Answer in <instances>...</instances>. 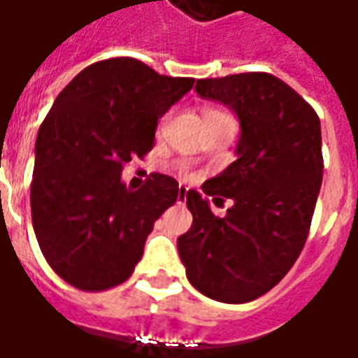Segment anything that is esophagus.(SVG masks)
Listing matches in <instances>:
<instances>
[{
	"instance_id": "34e87169",
	"label": "esophagus",
	"mask_w": 358,
	"mask_h": 358,
	"mask_svg": "<svg viewBox=\"0 0 358 358\" xmlns=\"http://www.w3.org/2000/svg\"><path fill=\"white\" fill-rule=\"evenodd\" d=\"M186 195H187V187L186 186H180L178 187V203L184 201V199H186Z\"/></svg>"
}]
</instances>
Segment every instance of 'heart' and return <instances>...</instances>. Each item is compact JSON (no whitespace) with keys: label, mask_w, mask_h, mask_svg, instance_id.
I'll list each match as a JSON object with an SVG mask.
<instances>
[{"label":"heart","mask_w":358,"mask_h":358,"mask_svg":"<svg viewBox=\"0 0 358 358\" xmlns=\"http://www.w3.org/2000/svg\"><path fill=\"white\" fill-rule=\"evenodd\" d=\"M209 115H222V110L215 109V107H205L203 109V117H209Z\"/></svg>","instance_id":"obj_1"}]
</instances>
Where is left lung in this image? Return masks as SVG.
Returning <instances> with one entry per match:
<instances>
[{
	"mask_svg": "<svg viewBox=\"0 0 358 358\" xmlns=\"http://www.w3.org/2000/svg\"><path fill=\"white\" fill-rule=\"evenodd\" d=\"M195 92L228 105L241 126L238 159L203 194L232 199L226 217L189 189L194 224L178 253L195 289L222 303H249L289 272L307 241L322 186V136L316 110L268 73L203 78Z\"/></svg>",
	"mask_w": 358,
	"mask_h": 358,
	"instance_id": "8db88e82",
	"label": "left lung"
}]
</instances>
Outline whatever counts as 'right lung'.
Returning <instances> with one entry per match:
<instances>
[{"instance_id": "right-lung-1", "label": "right lung", "mask_w": 358, "mask_h": 358, "mask_svg": "<svg viewBox=\"0 0 358 358\" xmlns=\"http://www.w3.org/2000/svg\"><path fill=\"white\" fill-rule=\"evenodd\" d=\"M194 82L113 57L57 95L36 140L30 209L43 257L66 284L105 292L132 276L155 220L178 199V182L153 172L132 192L120 172L153 149L157 120Z\"/></svg>"}]
</instances>
